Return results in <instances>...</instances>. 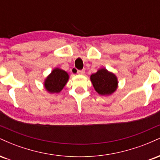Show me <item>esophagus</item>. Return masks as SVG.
I'll return each instance as SVG.
<instances>
[{
	"mask_svg": "<svg viewBox=\"0 0 160 160\" xmlns=\"http://www.w3.org/2000/svg\"><path fill=\"white\" fill-rule=\"evenodd\" d=\"M84 73H85V71L84 70H79L78 71V74H84Z\"/></svg>",
	"mask_w": 160,
	"mask_h": 160,
	"instance_id": "esophagus-1",
	"label": "esophagus"
}]
</instances>
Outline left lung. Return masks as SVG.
Masks as SVG:
<instances>
[{"instance_id": "1", "label": "left lung", "mask_w": 160, "mask_h": 160, "mask_svg": "<svg viewBox=\"0 0 160 160\" xmlns=\"http://www.w3.org/2000/svg\"><path fill=\"white\" fill-rule=\"evenodd\" d=\"M90 79L95 91L100 95H110L117 88V78L106 69L98 70L95 74L91 75Z\"/></svg>"}]
</instances>
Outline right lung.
I'll use <instances>...</instances> for the list:
<instances>
[{
	"label": "right lung",
	"mask_w": 160,
	"mask_h": 160,
	"mask_svg": "<svg viewBox=\"0 0 160 160\" xmlns=\"http://www.w3.org/2000/svg\"><path fill=\"white\" fill-rule=\"evenodd\" d=\"M68 80V74L63 70L56 68L46 79L44 86L46 89L51 93H57L63 89Z\"/></svg>",
	"instance_id": "right-lung-1"
}]
</instances>
